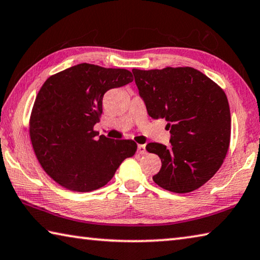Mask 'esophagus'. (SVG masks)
I'll use <instances>...</instances> for the list:
<instances>
[{"label":"esophagus","instance_id":"esophagus-1","mask_svg":"<svg viewBox=\"0 0 260 260\" xmlns=\"http://www.w3.org/2000/svg\"><path fill=\"white\" fill-rule=\"evenodd\" d=\"M138 152H139V154H145L146 150H145V145L144 144H139L138 145Z\"/></svg>","mask_w":260,"mask_h":260}]
</instances>
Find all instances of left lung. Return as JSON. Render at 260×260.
<instances>
[{
	"instance_id": "obj_1",
	"label": "left lung",
	"mask_w": 260,
	"mask_h": 260,
	"mask_svg": "<svg viewBox=\"0 0 260 260\" xmlns=\"http://www.w3.org/2000/svg\"><path fill=\"white\" fill-rule=\"evenodd\" d=\"M151 118H165L171 145L149 143L161 159L152 178L165 190L187 193L204 185L220 168L231 139V112L218 85L191 67L132 70Z\"/></svg>"
}]
</instances>
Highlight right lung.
Wrapping results in <instances>:
<instances>
[{"label": "right lung", "instance_id": "1", "mask_svg": "<svg viewBox=\"0 0 260 260\" xmlns=\"http://www.w3.org/2000/svg\"><path fill=\"white\" fill-rule=\"evenodd\" d=\"M131 82L129 70L79 63L52 75L41 87L29 119L30 141L42 168L61 186L98 190L135 154L133 140L96 138L93 129L105 93Z\"/></svg>", "mask_w": 260, "mask_h": 260}]
</instances>
